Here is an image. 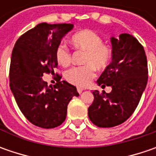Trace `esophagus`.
Wrapping results in <instances>:
<instances>
[{"label": "esophagus", "mask_w": 156, "mask_h": 156, "mask_svg": "<svg viewBox=\"0 0 156 156\" xmlns=\"http://www.w3.org/2000/svg\"><path fill=\"white\" fill-rule=\"evenodd\" d=\"M83 90H84V89H83V88H81V87H77V91H78V93L79 94H81Z\"/></svg>", "instance_id": "esophagus-1"}]
</instances>
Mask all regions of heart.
Wrapping results in <instances>:
<instances>
[{
    "mask_svg": "<svg viewBox=\"0 0 156 156\" xmlns=\"http://www.w3.org/2000/svg\"><path fill=\"white\" fill-rule=\"evenodd\" d=\"M75 48L86 51L84 63L75 67L66 73V79L77 87H86L95 76V69H105L110 62L113 50L110 46L104 44L97 33L90 29H83L74 34L70 38ZM59 64L67 67L71 63V54L64 45H59L55 52Z\"/></svg>",
    "mask_w": 156,
    "mask_h": 156,
    "instance_id": "obj_1",
    "label": "heart"
}]
</instances>
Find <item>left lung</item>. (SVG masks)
Wrapping results in <instances>:
<instances>
[{
	"instance_id": "left-lung-1",
	"label": "left lung",
	"mask_w": 156,
	"mask_h": 156,
	"mask_svg": "<svg viewBox=\"0 0 156 156\" xmlns=\"http://www.w3.org/2000/svg\"><path fill=\"white\" fill-rule=\"evenodd\" d=\"M112 62L97 80L99 86H110L106 93L93 91L87 109L90 121L100 128H112L127 121L135 110L147 82V56L137 39L129 34L111 37Z\"/></svg>"
}]
</instances>
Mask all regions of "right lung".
<instances>
[{
	"mask_svg": "<svg viewBox=\"0 0 156 156\" xmlns=\"http://www.w3.org/2000/svg\"><path fill=\"white\" fill-rule=\"evenodd\" d=\"M73 24L40 23L23 34L12 51L9 86L21 113L30 122L43 129L60 126L67 116L69 101L79 96L76 87L67 81L54 87L42 80L44 73H54L55 52Z\"/></svg>",
	"mask_w": 156,
	"mask_h": 156,
	"instance_id": "add662e5",
	"label": "right lung"
}]
</instances>
